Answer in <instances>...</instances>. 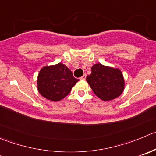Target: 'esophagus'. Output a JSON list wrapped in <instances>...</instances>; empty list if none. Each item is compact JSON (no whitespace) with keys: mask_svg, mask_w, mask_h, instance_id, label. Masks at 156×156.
<instances>
[{"mask_svg":"<svg viewBox=\"0 0 156 156\" xmlns=\"http://www.w3.org/2000/svg\"><path fill=\"white\" fill-rule=\"evenodd\" d=\"M86 76H87V75H86V74H84V75H83L82 76H81V78H80V79H81V80H85Z\"/></svg>","mask_w":156,"mask_h":156,"instance_id":"1","label":"esophagus"}]
</instances>
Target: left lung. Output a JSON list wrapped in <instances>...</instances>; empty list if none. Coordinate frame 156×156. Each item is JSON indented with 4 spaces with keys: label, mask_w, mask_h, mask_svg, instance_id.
Listing matches in <instances>:
<instances>
[{
    "label": "left lung",
    "mask_w": 156,
    "mask_h": 156,
    "mask_svg": "<svg viewBox=\"0 0 156 156\" xmlns=\"http://www.w3.org/2000/svg\"><path fill=\"white\" fill-rule=\"evenodd\" d=\"M86 81L95 95L103 101H110L120 96L124 89V79L119 69L107 67L101 63L91 67V74Z\"/></svg>",
    "instance_id": "1"
}]
</instances>
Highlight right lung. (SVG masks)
<instances>
[{"label":"right lung","instance_id":"obj_1","mask_svg":"<svg viewBox=\"0 0 156 156\" xmlns=\"http://www.w3.org/2000/svg\"><path fill=\"white\" fill-rule=\"evenodd\" d=\"M78 81L69 68L62 63L46 66L38 75V90L46 99L58 101L70 93Z\"/></svg>","mask_w":156,"mask_h":156}]
</instances>
